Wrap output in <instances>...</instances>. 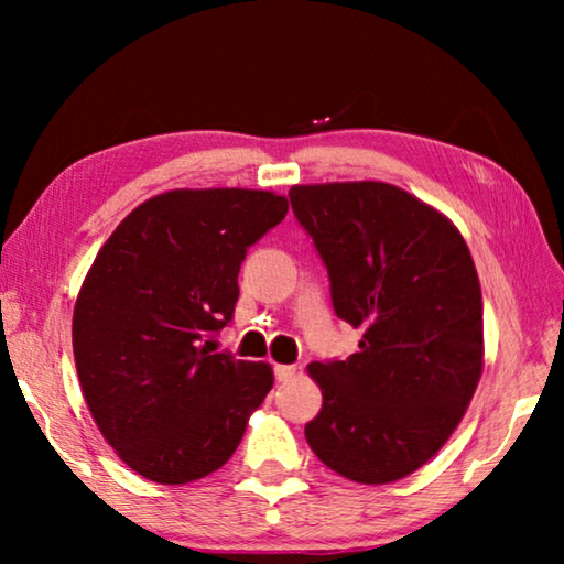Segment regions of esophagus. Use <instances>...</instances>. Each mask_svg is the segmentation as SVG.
<instances>
[{"label":"esophagus","mask_w":564,"mask_h":564,"mask_svg":"<svg viewBox=\"0 0 564 564\" xmlns=\"http://www.w3.org/2000/svg\"><path fill=\"white\" fill-rule=\"evenodd\" d=\"M273 373L279 383H285V380H291L295 376V366H273Z\"/></svg>","instance_id":"obj_1"}]
</instances>
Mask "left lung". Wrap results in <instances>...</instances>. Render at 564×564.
Masks as SVG:
<instances>
[{"mask_svg": "<svg viewBox=\"0 0 564 564\" xmlns=\"http://www.w3.org/2000/svg\"><path fill=\"white\" fill-rule=\"evenodd\" d=\"M291 208L328 271L333 311L362 333L311 362L323 408L305 425L330 470L395 482L441 451L482 373V293L447 218L380 181L293 186Z\"/></svg>", "mask_w": 564, "mask_h": 564, "instance_id": "8db88e82", "label": "left lung"}]
</instances>
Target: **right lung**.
Instances as JSON below:
<instances>
[{"instance_id": "add662e5", "label": "right lung", "mask_w": 564, "mask_h": 564, "mask_svg": "<svg viewBox=\"0 0 564 564\" xmlns=\"http://www.w3.org/2000/svg\"><path fill=\"white\" fill-rule=\"evenodd\" d=\"M271 191L178 188L123 218L74 305L76 373L131 470L184 485L221 467L273 388L269 362L212 352L234 318L248 246L283 221Z\"/></svg>"}]
</instances>
